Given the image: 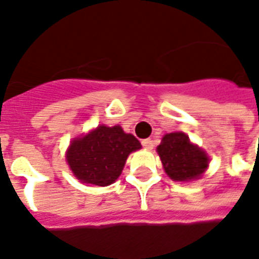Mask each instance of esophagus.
<instances>
[{
    "label": "esophagus",
    "instance_id": "1",
    "mask_svg": "<svg viewBox=\"0 0 259 259\" xmlns=\"http://www.w3.org/2000/svg\"><path fill=\"white\" fill-rule=\"evenodd\" d=\"M141 144H143V147L146 148V150H152L154 148V141L151 140V139H146V140L141 141Z\"/></svg>",
    "mask_w": 259,
    "mask_h": 259
}]
</instances>
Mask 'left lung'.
Returning <instances> with one entry per match:
<instances>
[{
  "mask_svg": "<svg viewBox=\"0 0 259 259\" xmlns=\"http://www.w3.org/2000/svg\"><path fill=\"white\" fill-rule=\"evenodd\" d=\"M157 152L165 174L176 182L200 179L209 165V157L202 148L190 141L182 132L168 133L162 137Z\"/></svg>",
  "mask_w": 259,
  "mask_h": 259,
  "instance_id": "left-lung-1",
  "label": "left lung"
}]
</instances>
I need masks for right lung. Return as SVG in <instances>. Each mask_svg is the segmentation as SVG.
<instances>
[{"label":"right lung","mask_w":259,"mask_h":259,"mask_svg":"<svg viewBox=\"0 0 259 259\" xmlns=\"http://www.w3.org/2000/svg\"><path fill=\"white\" fill-rule=\"evenodd\" d=\"M140 148V141L120 126L100 124L70 143L66 162L81 183L104 187L118 179L130 152Z\"/></svg>","instance_id":"right-lung-1"}]
</instances>
